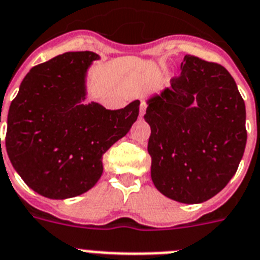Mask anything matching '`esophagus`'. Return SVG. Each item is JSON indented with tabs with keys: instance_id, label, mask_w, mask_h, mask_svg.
Here are the masks:
<instances>
[{
	"instance_id": "34e87169",
	"label": "esophagus",
	"mask_w": 260,
	"mask_h": 260,
	"mask_svg": "<svg viewBox=\"0 0 260 260\" xmlns=\"http://www.w3.org/2000/svg\"><path fill=\"white\" fill-rule=\"evenodd\" d=\"M145 111H147V103H145L144 100H141V103H140V116H143L144 113H145Z\"/></svg>"
}]
</instances>
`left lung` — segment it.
Segmentation results:
<instances>
[{
	"label": "left lung",
	"instance_id": "1",
	"mask_svg": "<svg viewBox=\"0 0 260 260\" xmlns=\"http://www.w3.org/2000/svg\"><path fill=\"white\" fill-rule=\"evenodd\" d=\"M180 76L147 100L150 177L181 204L210 200L233 178L245 153L246 107L221 64L185 55Z\"/></svg>",
	"mask_w": 260,
	"mask_h": 260
}]
</instances>
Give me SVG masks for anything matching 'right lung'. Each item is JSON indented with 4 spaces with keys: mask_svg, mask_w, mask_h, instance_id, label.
<instances>
[{
    "mask_svg": "<svg viewBox=\"0 0 260 260\" xmlns=\"http://www.w3.org/2000/svg\"><path fill=\"white\" fill-rule=\"evenodd\" d=\"M100 56L66 52L32 67L10 104L6 152L25 184L43 197L88 191L103 173V154L129 132L140 100L106 110L87 99V73Z\"/></svg>",
    "mask_w": 260,
    "mask_h": 260,
    "instance_id": "1",
    "label": "right lung"
}]
</instances>
